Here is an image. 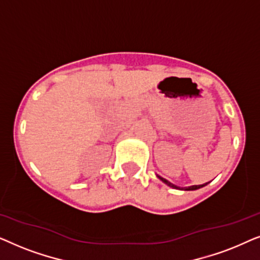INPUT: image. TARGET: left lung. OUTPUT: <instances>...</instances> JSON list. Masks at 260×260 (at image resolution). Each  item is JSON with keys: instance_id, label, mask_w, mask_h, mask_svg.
<instances>
[{"instance_id": "left-lung-1", "label": "left lung", "mask_w": 260, "mask_h": 260, "mask_svg": "<svg viewBox=\"0 0 260 260\" xmlns=\"http://www.w3.org/2000/svg\"><path fill=\"white\" fill-rule=\"evenodd\" d=\"M158 177L159 180L162 181L163 183H166L167 186H169V187H172V188H174V189H179V190H197V189H199V188H202V187H205V186H207V184L209 183V182H207V183H204V184H199V186H189V187H179V186H175V184H173L172 182H169L168 180H166V179H163V177H161L159 175H156Z\"/></svg>"}]
</instances>
